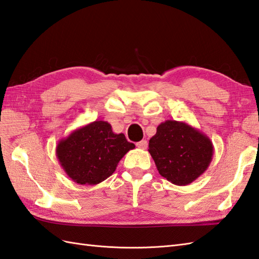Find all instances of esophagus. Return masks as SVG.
I'll list each match as a JSON object with an SVG mask.
<instances>
[{"mask_svg": "<svg viewBox=\"0 0 259 259\" xmlns=\"http://www.w3.org/2000/svg\"><path fill=\"white\" fill-rule=\"evenodd\" d=\"M136 146L139 148V149H147L148 148V141L147 140H142V141H140V142H137V144Z\"/></svg>", "mask_w": 259, "mask_h": 259, "instance_id": "esophagus-1", "label": "esophagus"}]
</instances>
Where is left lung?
<instances>
[{
    "label": "left lung",
    "mask_w": 259,
    "mask_h": 259,
    "mask_svg": "<svg viewBox=\"0 0 259 259\" xmlns=\"http://www.w3.org/2000/svg\"><path fill=\"white\" fill-rule=\"evenodd\" d=\"M162 177L176 185H188L201 177L211 163V139L189 123L166 120L158 125L149 150Z\"/></svg>",
    "instance_id": "1"
}]
</instances>
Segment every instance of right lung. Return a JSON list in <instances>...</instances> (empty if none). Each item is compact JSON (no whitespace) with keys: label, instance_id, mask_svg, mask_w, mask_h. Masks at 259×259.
<instances>
[{"label":"right lung","instance_id":"right-lung-1","mask_svg":"<svg viewBox=\"0 0 259 259\" xmlns=\"http://www.w3.org/2000/svg\"><path fill=\"white\" fill-rule=\"evenodd\" d=\"M135 148L123 134H115L110 123L96 120L59 140L56 157L74 182L96 185L109 178L123 155Z\"/></svg>","mask_w":259,"mask_h":259}]
</instances>
